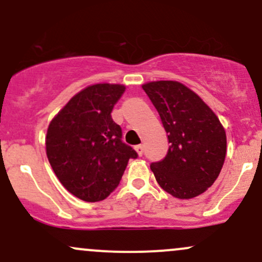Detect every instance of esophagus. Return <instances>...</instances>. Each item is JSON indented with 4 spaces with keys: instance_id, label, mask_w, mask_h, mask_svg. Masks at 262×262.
I'll use <instances>...</instances> for the list:
<instances>
[{
    "instance_id": "esophagus-1",
    "label": "esophagus",
    "mask_w": 262,
    "mask_h": 262,
    "mask_svg": "<svg viewBox=\"0 0 262 262\" xmlns=\"http://www.w3.org/2000/svg\"><path fill=\"white\" fill-rule=\"evenodd\" d=\"M136 150H137L138 155H139V157H142L143 153H144V146H143V145H137L136 146Z\"/></svg>"
}]
</instances>
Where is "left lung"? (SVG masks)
<instances>
[{
  "instance_id": "left-lung-1",
  "label": "left lung",
  "mask_w": 262,
  "mask_h": 262,
  "mask_svg": "<svg viewBox=\"0 0 262 262\" xmlns=\"http://www.w3.org/2000/svg\"><path fill=\"white\" fill-rule=\"evenodd\" d=\"M143 89L168 134L165 158L150 164L158 184L178 199L203 194L219 177L226 154L220 120L201 98L174 80H158Z\"/></svg>"
}]
</instances>
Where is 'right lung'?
<instances>
[{"label": "right lung", "instance_id": "right-lung-1", "mask_svg": "<svg viewBox=\"0 0 262 262\" xmlns=\"http://www.w3.org/2000/svg\"><path fill=\"white\" fill-rule=\"evenodd\" d=\"M124 92L120 84L89 85L48 126V162L62 185L80 200L105 199L119 185L128 160L138 158L111 116Z\"/></svg>", "mask_w": 262, "mask_h": 262}]
</instances>
